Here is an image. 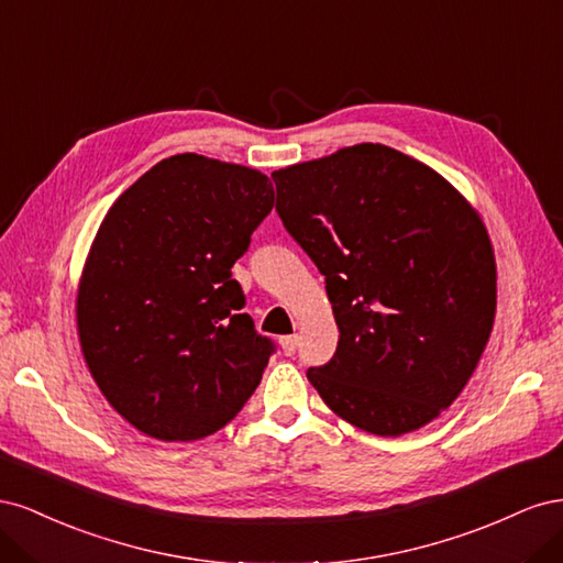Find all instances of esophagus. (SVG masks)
Masks as SVG:
<instances>
[{
	"mask_svg": "<svg viewBox=\"0 0 563 563\" xmlns=\"http://www.w3.org/2000/svg\"><path fill=\"white\" fill-rule=\"evenodd\" d=\"M298 340H300L298 335H284V338H279V345H282L286 356H291L298 350Z\"/></svg>",
	"mask_w": 563,
	"mask_h": 563,
	"instance_id": "34e87169",
	"label": "esophagus"
}]
</instances>
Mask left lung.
<instances>
[{
  "instance_id": "left-lung-1",
  "label": "left lung",
  "mask_w": 563,
  "mask_h": 563,
  "mask_svg": "<svg viewBox=\"0 0 563 563\" xmlns=\"http://www.w3.org/2000/svg\"><path fill=\"white\" fill-rule=\"evenodd\" d=\"M284 228L327 277L333 360L308 380L335 416L399 437L449 408L496 319L484 220L434 168L380 143L272 174Z\"/></svg>"
}]
</instances>
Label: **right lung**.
<instances>
[{
    "mask_svg": "<svg viewBox=\"0 0 563 563\" xmlns=\"http://www.w3.org/2000/svg\"><path fill=\"white\" fill-rule=\"evenodd\" d=\"M272 203L258 168L185 152L106 213L77 286V335L98 389L135 430L203 439L258 387L275 347L242 312L232 265Z\"/></svg>",
    "mask_w": 563,
    "mask_h": 563,
    "instance_id": "obj_1",
    "label": "right lung"
}]
</instances>
